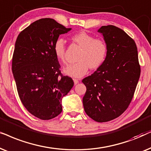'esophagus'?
<instances>
[{"label": "esophagus", "instance_id": "34e87169", "mask_svg": "<svg viewBox=\"0 0 151 151\" xmlns=\"http://www.w3.org/2000/svg\"><path fill=\"white\" fill-rule=\"evenodd\" d=\"M74 80V84H75V85H77V83H79V81L78 79H73Z\"/></svg>", "mask_w": 151, "mask_h": 151}]
</instances>
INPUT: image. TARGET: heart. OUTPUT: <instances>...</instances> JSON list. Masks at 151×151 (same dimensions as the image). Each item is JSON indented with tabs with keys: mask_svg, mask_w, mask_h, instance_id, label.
Wrapping results in <instances>:
<instances>
[{
	"mask_svg": "<svg viewBox=\"0 0 151 151\" xmlns=\"http://www.w3.org/2000/svg\"><path fill=\"white\" fill-rule=\"evenodd\" d=\"M72 39L82 47V51L77 63L70 64L63 68L64 74L72 77L79 78L87 73L89 68L92 70L99 68L104 63L108 52V47L103 40L95 39L86 32H81L72 37ZM65 41L62 38L56 40L53 52L60 61H65Z\"/></svg>",
	"mask_w": 151,
	"mask_h": 151,
	"instance_id": "1",
	"label": "heart"
}]
</instances>
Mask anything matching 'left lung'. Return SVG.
<instances>
[{
    "mask_svg": "<svg viewBox=\"0 0 151 151\" xmlns=\"http://www.w3.org/2000/svg\"><path fill=\"white\" fill-rule=\"evenodd\" d=\"M97 32L107 45V56L93 74L82 80L86 86L83 104L90 118L106 122L127 109L141 70L135 42L124 30L114 25H104Z\"/></svg>",
    "mask_w": 151,
    "mask_h": 151,
    "instance_id": "left-lung-1",
    "label": "left lung"
}]
</instances>
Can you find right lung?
Returning a JSON list of instances; mask_svg holds the SVG:
<instances>
[{
    "instance_id": "1",
    "label": "right lung",
    "mask_w": 151,
    "mask_h": 151,
    "mask_svg": "<svg viewBox=\"0 0 151 151\" xmlns=\"http://www.w3.org/2000/svg\"><path fill=\"white\" fill-rule=\"evenodd\" d=\"M65 28L52 19L32 23L18 36L12 58V72L21 101L34 116L51 119L62 111V99L74 86L61 74L53 45Z\"/></svg>"
}]
</instances>
